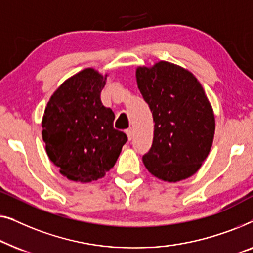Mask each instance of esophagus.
<instances>
[{"label": "esophagus", "mask_w": 253, "mask_h": 253, "mask_svg": "<svg viewBox=\"0 0 253 253\" xmlns=\"http://www.w3.org/2000/svg\"><path fill=\"white\" fill-rule=\"evenodd\" d=\"M126 134H127V137H128V140H131V138H133V136H134V129L133 128H128V129L126 130Z\"/></svg>", "instance_id": "esophagus-1"}]
</instances>
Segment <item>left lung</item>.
<instances>
[{
  "label": "left lung",
  "instance_id": "obj_1",
  "mask_svg": "<svg viewBox=\"0 0 253 253\" xmlns=\"http://www.w3.org/2000/svg\"><path fill=\"white\" fill-rule=\"evenodd\" d=\"M137 87L155 122L154 141L143 161L158 179L176 182L199 169L211 150L215 120L202 84L169 62L137 67Z\"/></svg>",
  "mask_w": 253,
  "mask_h": 253
}]
</instances>
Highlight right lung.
Instances as JSON below:
<instances>
[{"label": "right lung", "mask_w": 253, "mask_h": 253, "mask_svg": "<svg viewBox=\"0 0 253 253\" xmlns=\"http://www.w3.org/2000/svg\"><path fill=\"white\" fill-rule=\"evenodd\" d=\"M106 77L94 69L80 71L60 84L45 106V150L60 174L76 182L104 176L127 142L126 134L113 128L115 113L102 104Z\"/></svg>", "instance_id": "obj_1"}]
</instances>
